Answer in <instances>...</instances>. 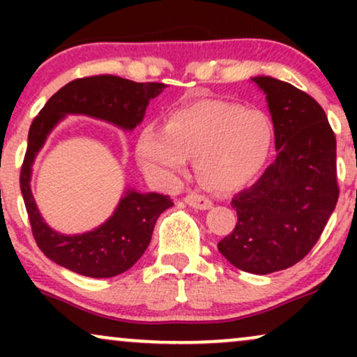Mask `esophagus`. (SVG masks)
Returning a JSON list of instances; mask_svg holds the SVG:
<instances>
[{
	"label": "esophagus",
	"mask_w": 357,
	"mask_h": 357,
	"mask_svg": "<svg viewBox=\"0 0 357 357\" xmlns=\"http://www.w3.org/2000/svg\"><path fill=\"white\" fill-rule=\"evenodd\" d=\"M184 203L188 206L196 208V210H210L213 206V202L210 198H206L203 195H196V192H190V195L184 196Z\"/></svg>",
	"instance_id": "esophagus-1"
}]
</instances>
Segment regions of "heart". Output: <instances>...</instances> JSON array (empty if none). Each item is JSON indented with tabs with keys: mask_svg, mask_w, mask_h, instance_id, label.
Here are the masks:
<instances>
[{
	"mask_svg": "<svg viewBox=\"0 0 357 357\" xmlns=\"http://www.w3.org/2000/svg\"><path fill=\"white\" fill-rule=\"evenodd\" d=\"M272 147L273 126L264 112L204 99L173 110L165 127H142L136 158L147 174L162 183L181 179L190 158H196L199 179L210 190L233 191L261 173Z\"/></svg>",
	"mask_w": 357,
	"mask_h": 357,
	"instance_id": "b5f03b06",
	"label": "heart"
}]
</instances>
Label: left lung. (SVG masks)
Listing matches in <instances>:
<instances>
[{
  "label": "left lung",
  "mask_w": 357,
  "mask_h": 357,
  "mask_svg": "<svg viewBox=\"0 0 357 357\" xmlns=\"http://www.w3.org/2000/svg\"><path fill=\"white\" fill-rule=\"evenodd\" d=\"M252 82L267 99L277 158L231 199L238 221L218 250L236 268L267 275L301 261L333 215L339 198L335 136L309 93L272 77Z\"/></svg>",
  "instance_id": "8db88e82"
}]
</instances>
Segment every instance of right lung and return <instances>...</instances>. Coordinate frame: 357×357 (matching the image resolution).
Here are the masks:
<instances>
[{"mask_svg": "<svg viewBox=\"0 0 357 357\" xmlns=\"http://www.w3.org/2000/svg\"><path fill=\"white\" fill-rule=\"evenodd\" d=\"M166 89L158 82H137L116 75L77 79L48 99L33 119L28 132L20 188L40 250L50 260L72 272L92 278H109L126 272L142 257L153 236L159 215L173 206L169 196L139 192L127 188L110 218L96 230L82 235H61L40 215L31 195V166L48 134L68 114H80L132 130L142 122L149 100Z\"/></svg>", "mask_w": 357, "mask_h": 357, "instance_id": "obj_1", "label": "right lung"}]
</instances>
